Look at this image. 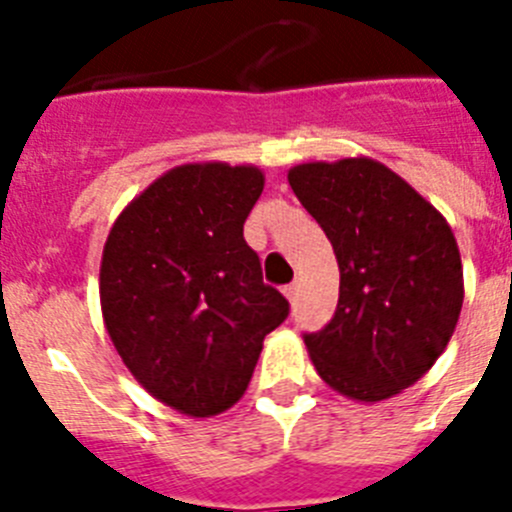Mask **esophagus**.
<instances>
[{
	"label": "esophagus",
	"mask_w": 512,
	"mask_h": 512,
	"mask_svg": "<svg viewBox=\"0 0 512 512\" xmlns=\"http://www.w3.org/2000/svg\"><path fill=\"white\" fill-rule=\"evenodd\" d=\"M284 297H287L289 302H295V297H297V284H287V287H284Z\"/></svg>",
	"instance_id": "esophagus-1"
}]
</instances>
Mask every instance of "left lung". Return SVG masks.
Here are the masks:
<instances>
[{
    "instance_id": "left-lung-1",
    "label": "left lung",
    "mask_w": 512,
    "mask_h": 512,
    "mask_svg": "<svg viewBox=\"0 0 512 512\" xmlns=\"http://www.w3.org/2000/svg\"><path fill=\"white\" fill-rule=\"evenodd\" d=\"M289 187L338 259L336 315L305 333L325 384L379 402L418 382L454 336L464 271L446 217L374 158L312 161Z\"/></svg>"
}]
</instances>
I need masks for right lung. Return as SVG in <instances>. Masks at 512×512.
Masks as SVG:
<instances>
[{
  "label": "right lung",
  "mask_w": 512,
  "mask_h": 512,
  "mask_svg": "<svg viewBox=\"0 0 512 512\" xmlns=\"http://www.w3.org/2000/svg\"><path fill=\"white\" fill-rule=\"evenodd\" d=\"M261 189L256 166H176L120 212L104 243L99 300L122 364L192 418L241 400L264 338L289 315L243 238Z\"/></svg>",
  "instance_id": "obj_1"
}]
</instances>
